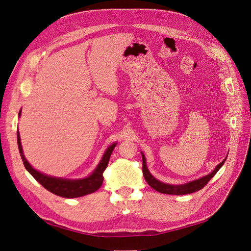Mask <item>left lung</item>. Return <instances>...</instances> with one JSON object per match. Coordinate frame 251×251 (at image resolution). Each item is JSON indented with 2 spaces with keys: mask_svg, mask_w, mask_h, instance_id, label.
Here are the masks:
<instances>
[{
  "mask_svg": "<svg viewBox=\"0 0 251 251\" xmlns=\"http://www.w3.org/2000/svg\"><path fill=\"white\" fill-rule=\"evenodd\" d=\"M226 159L217 165V168L212 171L209 175L205 177H202L198 180H195L189 182V183L186 184H182V185H170V184H165L162 183V182L158 181L157 179H155L150 174L148 168H147V163H146V158L142 155V173L144 179L147 180V182L149 183V185L154 188L155 191L161 193V194H168V195H186V194H192L195 192L200 191L201 188H203L205 185H206L209 180L215 176L217 174V172L222 168V165L224 164Z\"/></svg>",
  "mask_w": 251,
  "mask_h": 251,
  "instance_id": "8db88e82",
  "label": "left lung"
}]
</instances>
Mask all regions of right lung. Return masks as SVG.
Returning a JSON list of instances; mask_svg holds the SVG:
<instances>
[{"label": "right lung", "instance_id": "obj_1", "mask_svg": "<svg viewBox=\"0 0 251 251\" xmlns=\"http://www.w3.org/2000/svg\"><path fill=\"white\" fill-rule=\"evenodd\" d=\"M17 137H18V146H19L20 154L26 170L32 175L33 178L39 182V183H41L45 188L48 189L49 192H51L52 194H54L56 196L64 197V198H77V197H81V196L96 192L102 184L103 182L102 174L104 170L107 169L112 151L116 146V144H112V146L105 151L101 161L100 162V164H98L93 174L90 175L89 177L85 179H80V180H66V179H60V178L49 177L47 175H44L40 172L35 171L32 166L29 164V162L26 160L24 154H23L19 131L17 132Z\"/></svg>", "mask_w": 251, "mask_h": 251}]
</instances>
